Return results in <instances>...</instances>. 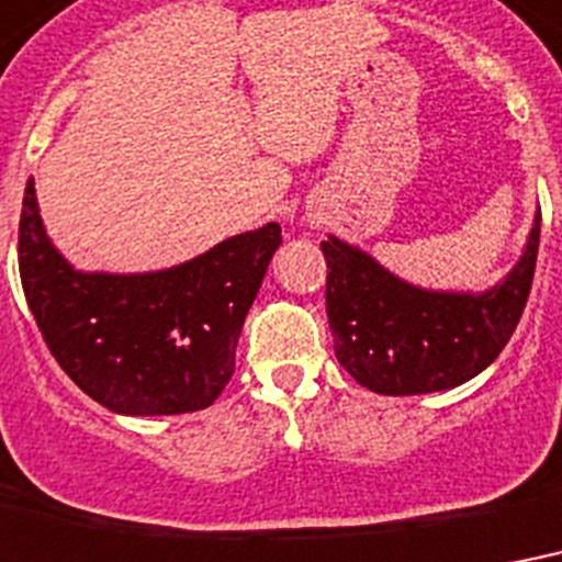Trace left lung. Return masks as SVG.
<instances>
[{"label":"left lung","mask_w":562,"mask_h":562,"mask_svg":"<svg viewBox=\"0 0 562 562\" xmlns=\"http://www.w3.org/2000/svg\"><path fill=\"white\" fill-rule=\"evenodd\" d=\"M533 216L513 272L486 293H437L386 272L367 251L328 237L325 311L340 367L381 395L451 390L493 363L528 302L539 251Z\"/></svg>","instance_id":"1"}]
</instances>
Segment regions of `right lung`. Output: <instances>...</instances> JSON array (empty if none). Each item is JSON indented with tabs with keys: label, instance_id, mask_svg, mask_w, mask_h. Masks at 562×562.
<instances>
[{
	"label": "right lung",
	"instance_id": "1",
	"mask_svg": "<svg viewBox=\"0 0 562 562\" xmlns=\"http://www.w3.org/2000/svg\"><path fill=\"white\" fill-rule=\"evenodd\" d=\"M278 246L269 222L160 272H76L43 232L32 178L20 213V278L43 340L78 390L123 416L216 402Z\"/></svg>",
	"mask_w": 562,
	"mask_h": 562
}]
</instances>
